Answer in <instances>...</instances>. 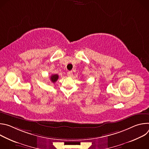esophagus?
Instances as JSON below:
<instances>
[{"instance_id":"esophagus-1","label":"esophagus","mask_w":149,"mask_h":149,"mask_svg":"<svg viewBox=\"0 0 149 149\" xmlns=\"http://www.w3.org/2000/svg\"><path fill=\"white\" fill-rule=\"evenodd\" d=\"M67 74H68V76H69V77H72V75H73L72 71H68V73H67Z\"/></svg>"}]
</instances>
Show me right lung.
Wrapping results in <instances>:
<instances>
[{"label": "right lung", "mask_w": 149, "mask_h": 149, "mask_svg": "<svg viewBox=\"0 0 149 149\" xmlns=\"http://www.w3.org/2000/svg\"><path fill=\"white\" fill-rule=\"evenodd\" d=\"M58 74H54V75H52L50 77V79H51V81L53 82V83H55L58 79Z\"/></svg>", "instance_id": "obj_1"}]
</instances>
